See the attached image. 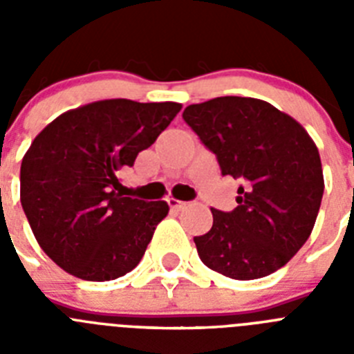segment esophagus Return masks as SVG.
Wrapping results in <instances>:
<instances>
[{
	"label": "esophagus",
	"instance_id": "1",
	"mask_svg": "<svg viewBox=\"0 0 354 354\" xmlns=\"http://www.w3.org/2000/svg\"><path fill=\"white\" fill-rule=\"evenodd\" d=\"M168 205H170L171 209H175V211H180V209L186 207L187 202H183V200H177V198H168Z\"/></svg>",
	"mask_w": 354,
	"mask_h": 354
}]
</instances>
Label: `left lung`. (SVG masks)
Instances as JSON below:
<instances>
[{
  "label": "left lung",
  "mask_w": 354,
  "mask_h": 354,
  "mask_svg": "<svg viewBox=\"0 0 354 354\" xmlns=\"http://www.w3.org/2000/svg\"><path fill=\"white\" fill-rule=\"evenodd\" d=\"M183 118L232 175L237 207L211 209L212 227L195 237L207 268L234 280L268 277L310 237L324 192L323 167L305 127L270 102L216 97L192 104Z\"/></svg>",
  "instance_id": "8db88e82"
}]
</instances>
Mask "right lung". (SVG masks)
<instances>
[{"label":"right lung","mask_w":354,"mask_h":354,"mask_svg":"<svg viewBox=\"0 0 354 354\" xmlns=\"http://www.w3.org/2000/svg\"><path fill=\"white\" fill-rule=\"evenodd\" d=\"M180 108L106 99L68 109L37 134L21 162V204L37 243L62 270L106 282L140 264L170 207L124 196L118 171L133 167Z\"/></svg>","instance_id":"right-lung-1"}]
</instances>
